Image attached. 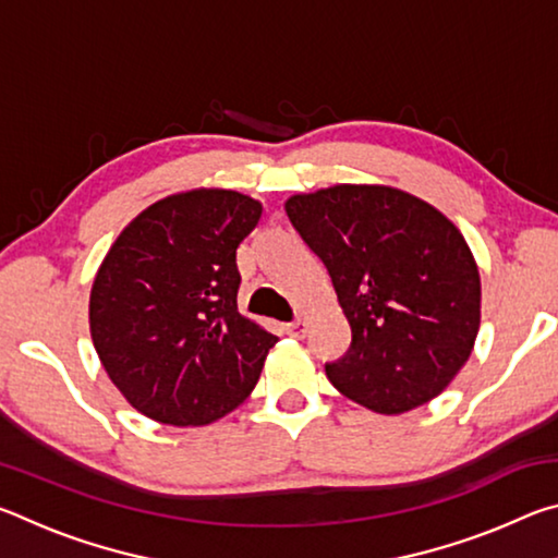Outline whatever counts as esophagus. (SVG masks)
Listing matches in <instances>:
<instances>
[{
  "label": "esophagus",
  "instance_id": "1",
  "mask_svg": "<svg viewBox=\"0 0 558 558\" xmlns=\"http://www.w3.org/2000/svg\"><path fill=\"white\" fill-rule=\"evenodd\" d=\"M286 332L292 335V337H302V335H305V323H302V319H295V323H288L286 325Z\"/></svg>",
  "mask_w": 558,
  "mask_h": 558
}]
</instances>
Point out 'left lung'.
Masks as SVG:
<instances>
[{"mask_svg":"<svg viewBox=\"0 0 558 558\" xmlns=\"http://www.w3.org/2000/svg\"><path fill=\"white\" fill-rule=\"evenodd\" d=\"M286 211L332 278L352 347L327 379L374 413L436 399L465 366L480 329V270L458 226L386 184L292 194Z\"/></svg>","mask_w":558,"mask_h":558,"instance_id":"obj_1","label":"left lung"}]
</instances>
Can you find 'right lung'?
Here are the masks:
<instances>
[{
  "label": "right lung",
  "instance_id": "right-lung-1",
  "mask_svg": "<svg viewBox=\"0 0 558 558\" xmlns=\"http://www.w3.org/2000/svg\"><path fill=\"white\" fill-rule=\"evenodd\" d=\"M263 204L199 186L147 206L102 258L88 323L102 369L147 418L206 426L256 389L276 335L235 305V248Z\"/></svg>",
  "mask_w": 558,
  "mask_h": 558
}]
</instances>
